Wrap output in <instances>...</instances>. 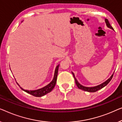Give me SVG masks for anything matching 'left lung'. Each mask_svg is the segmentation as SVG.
<instances>
[{
    "instance_id": "left-lung-1",
    "label": "left lung",
    "mask_w": 122,
    "mask_h": 122,
    "mask_svg": "<svg viewBox=\"0 0 122 122\" xmlns=\"http://www.w3.org/2000/svg\"><path fill=\"white\" fill-rule=\"evenodd\" d=\"M105 22L106 23V25H107V26L108 27H109V28H110V29H112V30H114L113 27L111 26V24L109 23L108 20V19H105ZM72 73L73 77H74L75 80V82H76V84L77 86L78 87V88L79 89H81V90L85 91H87V92H95L96 91H97L101 90V89H102V88H103L104 87H105L106 85H107L108 84L109 82L111 81V80H112V78L113 76V74H114V73H113L112 76H111L108 79L107 81H106L103 82V83H101V85H98V86H95V87H88L83 86L81 85V84L77 81V79L76 78V77H75L74 73H73V72H72Z\"/></svg>"
}]
</instances>
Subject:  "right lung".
Segmentation results:
<instances>
[{"label":"right lung","mask_w":122,"mask_h":122,"mask_svg":"<svg viewBox=\"0 0 122 122\" xmlns=\"http://www.w3.org/2000/svg\"><path fill=\"white\" fill-rule=\"evenodd\" d=\"M59 65H57L56 66L55 71V73H54V78L52 81H51L49 85H47L46 86H45L42 88H40V89H38V90H24L23 88H21V87L19 85V84L18 83V85L19 86V87H20V88L22 90L24 91L25 92H27V93L30 94L34 96H35V97H42L44 95H46V94L48 93H50L51 91H52L54 88L55 86L56 83V81H57V74H58V70H59Z\"/></svg>","instance_id":"add662e5"}]
</instances>
